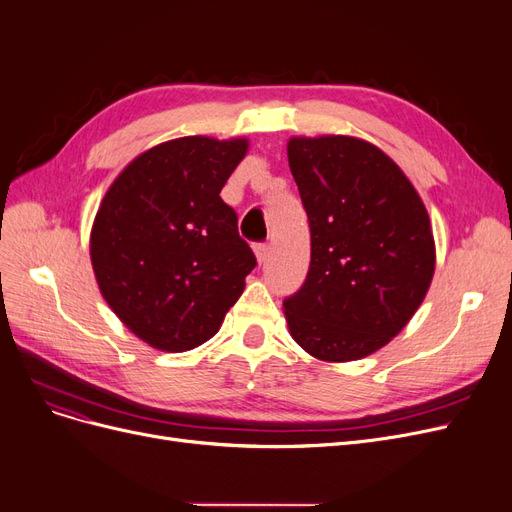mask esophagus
Listing matches in <instances>:
<instances>
[{
    "instance_id": "obj_1",
    "label": "esophagus",
    "mask_w": 512,
    "mask_h": 512,
    "mask_svg": "<svg viewBox=\"0 0 512 512\" xmlns=\"http://www.w3.org/2000/svg\"><path fill=\"white\" fill-rule=\"evenodd\" d=\"M254 254H256L260 265H262V262H267L269 260V245L267 243H256L254 245Z\"/></svg>"
}]
</instances>
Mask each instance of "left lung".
<instances>
[{
  "instance_id": "8db88e82",
  "label": "left lung",
  "mask_w": 512,
  "mask_h": 512,
  "mask_svg": "<svg viewBox=\"0 0 512 512\" xmlns=\"http://www.w3.org/2000/svg\"><path fill=\"white\" fill-rule=\"evenodd\" d=\"M288 164L312 232V262L284 301L294 342L320 361L380 350L406 327L436 271V243L414 185L363 138L292 136Z\"/></svg>"
}]
</instances>
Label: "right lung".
I'll return each mask as SVG.
<instances>
[{"instance_id": "right-lung-1", "label": "right lung", "mask_w": 512, "mask_h": 512, "mask_svg": "<svg viewBox=\"0 0 512 512\" xmlns=\"http://www.w3.org/2000/svg\"><path fill=\"white\" fill-rule=\"evenodd\" d=\"M250 141L183 136L136 156L89 237L104 301L145 344L185 352L220 331L256 267L220 192Z\"/></svg>"}]
</instances>
